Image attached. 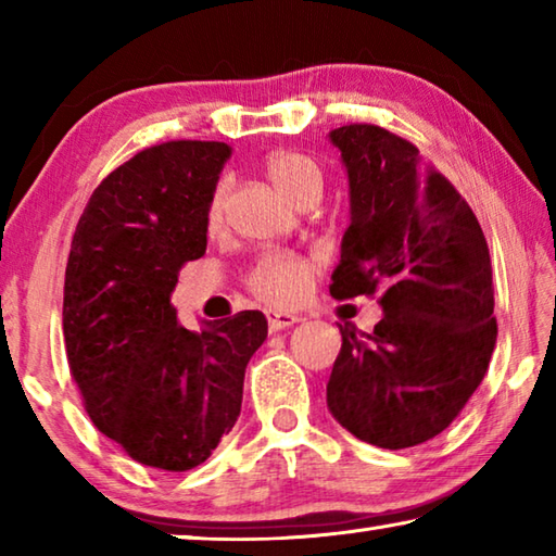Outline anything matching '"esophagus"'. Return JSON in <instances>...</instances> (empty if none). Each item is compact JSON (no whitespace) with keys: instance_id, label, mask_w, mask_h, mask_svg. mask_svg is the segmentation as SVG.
Here are the masks:
<instances>
[{"instance_id":"obj_1","label":"esophagus","mask_w":556,"mask_h":556,"mask_svg":"<svg viewBox=\"0 0 556 556\" xmlns=\"http://www.w3.org/2000/svg\"><path fill=\"white\" fill-rule=\"evenodd\" d=\"M301 321L299 314H291V312H267V324H269V331H281V328H289Z\"/></svg>"}]
</instances>
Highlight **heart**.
Instances as JSON below:
<instances>
[{
  "label": "heart",
  "mask_w": 556,
  "mask_h": 556,
  "mask_svg": "<svg viewBox=\"0 0 556 556\" xmlns=\"http://www.w3.org/2000/svg\"><path fill=\"white\" fill-rule=\"evenodd\" d=\"M265 172L281 195L301 203L306 195H321L324 176L312 156L281 149L267 156ZM228 201V184H218L205 208V225L208 230H218ZM314 265L306 257L291 252H269L260 257L248 275V287L252 294L271 306H289L304 299L312 289Z\"/></svg>",
  "instance_id": "1"
}]
</instances>
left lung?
<instances>
[{
	"instance_id": "obj_1",
	"label": "left lung",
	"mask_w": 556,
	"mask_h": 556,
	"mask_svg": "<svg viewBox=\"0 0 556 556\" xmlns=\"http://www.w3.org/2000/svg\"><path fill=\"white\" fill-rule=\"evenodd\" d=\"M328 139L351 199L331 296L380 294L384 316L372 333L341 328L326 404L372 446L425 444L456 419L491 363L497 326L485 235L407 139L375 125L338 127Z\"/></svg>"
}]
</instances>
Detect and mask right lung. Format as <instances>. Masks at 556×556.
Returning <instances> with one entry per match:
<instances>
[{"label":"right lung","mask_w":556,"mask_h":556,"mask_svg":"<svg viewBox=\"0 0 556 556\" xmlns=\"http://www.w3.org/2000/svg\"><path fill=\"white\" fill-rule=\"evenodd\" d=\"M232 149L166 142L115 168L83 211L63 287V336L92 425L139 464L188 470L235 427L267 318L178 324V269L205 255V208Z\"/></svg>","instance_id":"obj_1"}]
</instances>
